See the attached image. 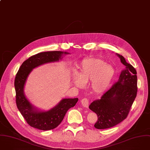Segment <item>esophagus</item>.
<instances>
[{
  "instance_id": "obj_1",
  "label": "esophagus",
  "mask_w": 150,
  "mask_h": 150,
  "mask_svg": "<svg viewBox=\"0 0 150 150\" xmlns=\"http://www.w3.org/2000/svg\"><path fill=\"white\" fill-rule=\"evenodd\" d=\"M81 104L82 105L83 107H85V108H88V105H89V101L87 98H83L82 100L81 101Z\"/></svg>"
}]
</instances>
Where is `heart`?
Returning a JSON list of instances; mask_svg holds the SVG:
<instances>
[{"mask_svg":"<svg viewBox=\"0 0 150 150\" xmlns=\"http://www.w3.org/2000/svg\"><path fill=\"white\" fill-rule=\"evenodd\" d=\"M113 66L99 58L90 57L83 59L78 67L77 73L72 75L74 86L83 88L89 81V87L96 94L105 92L111 85L115 76Z\"/></svg>","mask_w":150,"mask_h":150,"instance_id":"1","label":"heart"}]
</instances>
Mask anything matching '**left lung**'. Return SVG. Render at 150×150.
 <instances>
[{"mask_svg": "<svg viewBox=\"0 0 150 150\" xmlns=\"http://www.w3.org/2000/svg\"><path fill=\"white\" fill-rule=\"evenodd\" d=\"M116 55L125 69L122 71L118 82L101 99L93 101L89 106L98 116V121L94 125L97 129L110 128L124 121L137 96V71L122 55Z\"/></svg>", "mask_w": 150, "mask_h": 150, "instance_id": "obj_1", "label": "left lung"}]
</instances>
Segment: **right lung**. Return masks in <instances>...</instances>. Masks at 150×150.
I'll return each instance as SVG.
<instances>
[{"instance_id":"add662e5","label":"right lung","mask_w":150,"mask_h":150,"mask_svg":"<svg viewBox=\"0 0 150 150\" xmlns=\"http://www.w3.org/2000/svg\"><path fill=\"white\" fill-rule=\"evenodd\" d=\"M67 52L49 51L39 53L24 61L19 69L15 79L17 107L27 123L35 128L46 131L57 127L63 120L68 110L74 107L78 98H64L54 107L47 111L34 106L26 98L24 88L27 78L32 70L40 65L59 62Z\"/></svg>"}]
</instances>
